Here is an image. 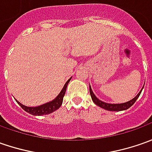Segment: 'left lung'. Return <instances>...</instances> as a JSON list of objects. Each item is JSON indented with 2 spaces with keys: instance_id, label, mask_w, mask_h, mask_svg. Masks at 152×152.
I'll list each match as a JSON object with an SVG mask.
<instances>
[{
  "instance_id": "1",
  "label": "left lung",
  "mask_w": 152,
  "mask_h": 152,
  "mask_svg": "<svg viewBox=\"0 0 152 152\" xmlns=\"http://www.w3.org/2000/svg\"><path fill=\"white\" fill-rule=\"evenodd\" d=\"M89 89H90V94H91V97H92V101H93V102L96 103L97 106L102 107V108H104V109H106V110H108V111H122V110H126V109H128L129 107H131L134 103L135 102V101L137 100V98H138L139 96H140V92L142 91V90H141V91L137 94L136 97H134V98H133L132 100L129 101V102H124V103H119V104H111V103H107V102H102L101 100H99V99L97 98V97L94 95V93L92 92L91 86H90ZM142 89H143V88H142Z\"/></svg>"
}]
</instances>
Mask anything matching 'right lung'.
<instances>
[{"label": "right lung", "instance_id": "obj_1", "mask_svg": "<svg viewBox=\"0 0 152 152\" xmlns=\"http://www.w3.org/2000/svg\"><path fill=\"white\" fill-rule=\"evenodd\" d=\"M70 80H71V78L66 81V83L65 84L63 89L61 90V92L57 96V97L55 99H54L53 101L48 102V103L43 104V105L39 106V107H27V106L23 105L22 103H20L18 101L17 102H18V103L21 106V107L23 109L24 111H26V112L32 114V115H39V116H40V115H43V114L51 113H53L55 110H57L61 106L62 102H63V97H64L65 94H66V87H67V85H68Z\"/></svg>", "mask_w": 152, "mask_h": 152}]
</instances>
